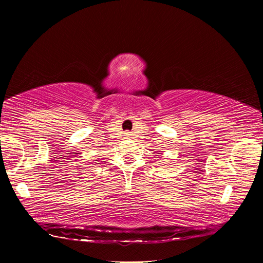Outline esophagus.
<instances>
[{"label":"esophagus","instance_id":"34e87169","mask_svg":"<svg viewBox=\"0 0 263 263\" xmlns=\"http://www.w3.org/2000/svg\"><path fill=\"white\" fill-rule=\"evenodd\" d=\"M126 136H129V133H126Z\"/></svg>","mask_w":263,"mask_h":263}]
</instances>
